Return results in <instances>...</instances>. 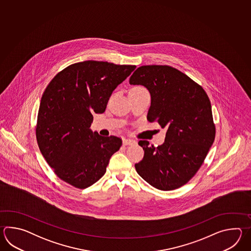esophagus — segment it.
Returning a JSON list of instances; mask_svg holds the SVG:
<instances>
[{
    "instance_id": "esophagus-1",
    "label": "esophagus",
    "mask_w": 251,
    "mask_h": 251,
    "mask_svg": "<svg viewBox=\"0 0 251 251\" xmlns=\"http://www.w3.org/2000/svg\"><path fill=\"white\" fill-rule=\"evenodd\" d=\"M135 144V141L133 139L125 138L123 139L124 145H132V144Z\"/></svg>"
}]
</instances>
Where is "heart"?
<instances>
[{"label":"heart","instance_id":"b5f03b06","mask_svg":"<svg viewBox=\"0 0 251 251\" xmlns=\"http://www.w3.org/2000/svg\"><path fill=\"white\" fill-rule=\"evenodd\" d=\"M143 87H135V88H133V89H142Z\"/></svg>","mask_w":251,"mask_h":251}]
</instances>
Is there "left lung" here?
Here are the masks:
<instances>
[{"label":"left lung","mask_w":251,"mask_h":251,"mask_svg":"<svg viewBox=\"0 0 251 251\" xmlns=\"http://www.w3.org/2000/svg\"><path fill=\"white\" fill-rule=\"evenodd\" d=\"M151 94L149 122L166 128L158 147L140 141L144 156L134 167L140 176L160 190H173L196 175L215 137L211 102L206 92L187 75L168 65H144L130 77Z\"/></svg>","instance_id":"obj_1"}]
</instances>
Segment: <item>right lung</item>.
Wrapping results in <instances>:
<instances>
[{
	"label": "right lung",
	"instance_id": "right-lung-1",
	"mask_svg": "<svg viewBox=\"0 0 251 251\" xmlns=\"http://www.w3.org/2000/svg\"><path fill=\"white\" fill-rule=\"evenodd\" d=\"M135 68L84 61L71 64L50 81L41 98L36 135L41 153L59 178L86 188L106 173L122 140L93 133V114L105 112L113 91Z\"/></svg>",
	"mask_w": 251,
	"mask_h": 251
}]
</instances>
